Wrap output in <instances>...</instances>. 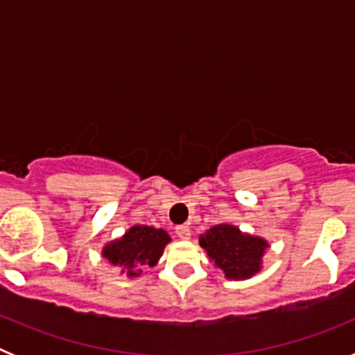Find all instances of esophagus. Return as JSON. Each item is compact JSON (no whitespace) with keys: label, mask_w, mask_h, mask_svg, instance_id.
<instances>
[{"label":"esophagus","mask_w":355,"mask_h":355,"mask_svg":"<svg viewBox=\"0 0 355 355\" xmlns=\"http://www.w3.org/2000/svg\"><path fill=\"white\" fill-rule=\"evenodd\" d=\"M175 234H178V238H181V240H190L192 231H190L188 225H178V227H175Z\"/></svg>","instance_id":"obj_1"}]
</instances>
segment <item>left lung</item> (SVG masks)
Masks as SVG:
<instances>
[{
	"label": "left lung",
	"instance_id": "left-lung-1",
	"mask_svg": "<svg viewBox=\"0 0 355 355\" xmlns=\"http://www.w3.org/2000/svg\"><path fill=\"white\" fill-rule=\"evenodd\" d=\"M199 245L225 279L245 281L261 270L270 243L261 236L243 233L236 225L216 224L200 234Z\"/></svg>",
	"mask_w": 355,
	"mask_h": 355
}]
</instances>
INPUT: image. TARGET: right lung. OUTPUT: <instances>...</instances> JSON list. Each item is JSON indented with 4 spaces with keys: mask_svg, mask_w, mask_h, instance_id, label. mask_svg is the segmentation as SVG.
<instances>
[{
    "mask_svg": "<svg viewBox=\"0 0 355 355\" xmlns=\"http://www.w3.org/2000/svg\"><path fill=\"white\" fill-rule=\"evenodd\" d=\"M168 241L171 234L165 229L137 224L131 225L121 238L105 243L101 256L119 268L121 275L137 279L144 274V268L155 266L159 261Z\"/></svg>",
    "mask_w": 355,
    "mask_h": 355,
    "instance_id": "add662e5",
    "label": "right lung"
}]
</instances>
